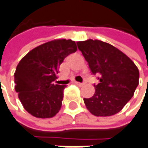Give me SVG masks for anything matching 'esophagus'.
Instances as JSON below:
<instances>
[{
  "instance_id": "obj_1",
  "label": "esophagus",
  "mask_w": 148,
  "mask_h": 148,
  "mask_svg": "<svg viewBox=\"0 0 148 148\" xmlns=\"http://www.w3.org/2000/svg\"><path fill=\"white\" fill-rule=\"evenodd\" d=\"M75 84H76V85H78V86H83V85H84V83H80V82H77V81H76L75 82Z\"/></svg>"
}]
</instances>
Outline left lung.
Here are the masks:
<instances>
[{
    "instance_id": "obj_1",
    "label": "left lung",
    "mask_w": 148,
    "mask_h": 148,
    "mask_svg": "<svg viewBox=\"0 0 148 148\" xmlns=\"http://www.w3.org/2000/svg\"><path fill=\"white\" fill-rule=\"evenodd\" d=\"M76 43L92 73L101 75L99 84H94V95L84 98L87 109L97 117L119 113L138 86V68L129 57L110 43L92 39Z\"/></svg>"
}]
</instances>
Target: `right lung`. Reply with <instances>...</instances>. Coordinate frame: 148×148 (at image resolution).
Here are the masks:
<instances>
[{
	"label": "right lung",
	"mask_w": 148,
	"mask_h": 148,
	"mask_svg": "<svg viewBox=\"0 0 148 148\" xmlns=\"http://www.w3.org/2000/svg\"><path fill=\"white\" fill-rule=\"evenodd\" d=\"M76 50L71 39H56L34 48L21 59L14 73L15 91L29 114L47 119L60 110L66 85L54 81L64 59Z\"/></svg>",
	"instance_id": "obj_1"
}]
</instances>
